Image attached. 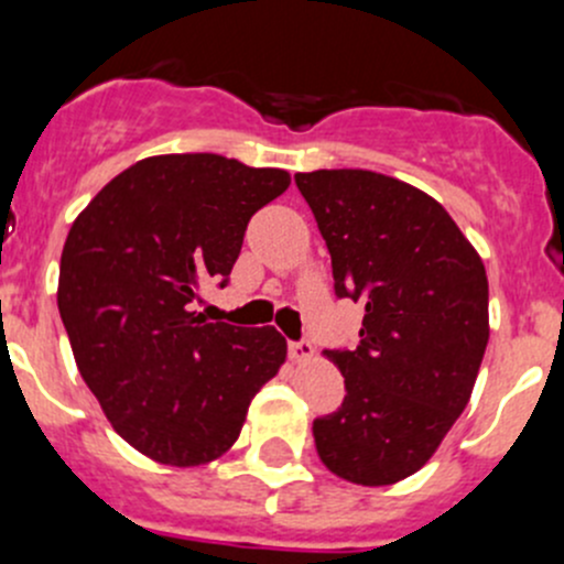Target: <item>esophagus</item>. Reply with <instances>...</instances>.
<instances>
[{
    "instance_id": "34e87169",
    "label": "esophagus",
    "mask_w": 564,
    "mask_h": 564,
    "mask_svg": "<svg viewBox=\"0 0 564 564\" xmlns=\"http://www.w3.org/2000/svg\"><path fill=\"white\" fill-rule=\"evenodd\" d=\"M289 357H292L294 362H308L314 360V344L311 340H292L289 344Z\"/></svg>"
}]
</instances>
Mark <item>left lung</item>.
<instances>
[{
    "mask_svg": "<svg viewBox=\"0 0 564 564\" xmlns=\"http://www.w3.org/2000/svg\"><path fill=\"white\" fill-rule=\"evenodd\" d=\"M333 259L335 294L366 305L360 344L327 349L338 412L316 453L357 486H392L436 453L469 403L488 344L482 259L436 198L362 169L294 174Z\"/></svg>",
    "mask_w": 564,
    "mask_h": 564,
    "instance_id": "8db88e82",
    "label": "left lung"
}]
</instances>
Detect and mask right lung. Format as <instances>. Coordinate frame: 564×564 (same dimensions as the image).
Returning <instances> with one entry per match:
<instances>
[{"mask_svg":"<svg viewBox=\"0 0 564 564\" xmlns=\"http://www.w3.org/2000/svg\"><path fill=\"white\" fill-rule=\"evenodd\" d=\"M289 182L213 152L155 155L73 220L56 305L78 373L111 429L158 464L224 456L286 360L275 327L207 322L191 303L202 283L226 286L250 215Z\"/></svg>","mask_w":564,"mask_h":564,"instance_id":"obj_1","label":"right lung"}]
</instances>
